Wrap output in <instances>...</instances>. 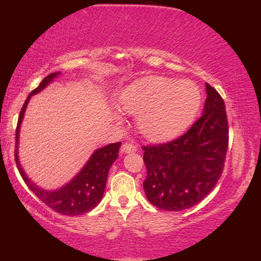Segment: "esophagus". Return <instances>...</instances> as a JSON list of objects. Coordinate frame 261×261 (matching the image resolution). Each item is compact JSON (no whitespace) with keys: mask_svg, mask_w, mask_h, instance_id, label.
I'll list each match as a JSON object with an SVG mask.
<instances>
[{"mask_svg":"<svg viewBox=\"0 0 261 261\" xmlns=\"http://www.w3.org/2000/svg\"><path fill=\"white\" fill-rule=\"evenodd\" d=\"M121 151L124 153H133V152L137 151V146L133 142H125L124 145L121 146Z\"/></svg>","mask_w":261,"mask_h":261,"instance_id":"obj_1","label":"esophagus"}]
</instances>
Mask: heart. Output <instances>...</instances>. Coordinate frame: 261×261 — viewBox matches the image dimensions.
Instances as JSON below:
<instances>
[{"label":"heart","mask_w":261,"mask_h":261,"mask_svg":"<svg viewBox=\"0 0 261 261\" xmlns=\"http://www.w3.org/2000/svg\"><path fill=\"white\" fill-rule=\"evenodd\" d=\"M121 108L139 116L141 133L152 141H166L187 128L201 106V92L189 81L145 77L121 94Z\"/></svg>","instance_id":"obj_1"}]
</instances>
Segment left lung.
Instances as JSON below:
<instances>
[{
	"mask_svg": "<svg viewBox=\"0 0 261 261\" xmlns=\"http://www.w3.org/2000/svg\"><path fill=\"white\" fill-rule=\"evenodd\" d=\"M203 114L178 139L142 146L146 196L155 207L182 211L216 187L228 149V120L222 97L206 83Z\"/></svg>",
	"mask_w": 261,
	"mask_h": 261,
	"instance_id": "8db88e82",
	"label": "left lung"
}]
</instances>
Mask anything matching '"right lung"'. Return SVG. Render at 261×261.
<instances>
[{"mask_svg": "<svg viewBox=\"0 0 261 261\" xmlns=\"http://www.w3.org/2000/svg\"><path fill=\"white\" fill-rule=\"evenodd\" d=\"M58 74L59 72L47 74L41 81L40 85L34 91L31 92V94L28 95L24 104H23L16 128V151H14V160H16L17 168L19 170L23 180L25 181V184L28 185V188L31 189L33 193L38 196L39 200H41L45 205L49 206L50 208L59 212V214L66 215V216H76V215H82L91 211L103 199L104 189H106L107 185L108 172H109L110 166L114 163V161L118 158L119 148H120L121 142L110 143V145L106 146V147L97 149L93 153L91 160L88 161V163L85 166V168L81 170L77 176H74L73 180H71L67 185H65L64 188H61L58 191H45L29 180L28 176L23 172L22 167L19 166V161H18L17 155L19 125L22 122L29 98L33 94H35V93L40 92L41 89L45 88Z\"/></svg>", "mask_w": 261, "mask_h": 261, "instance_id": "1", "label": "right lung"}]
</instances>
